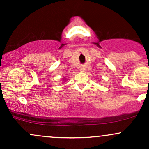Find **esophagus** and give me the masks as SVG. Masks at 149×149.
<instances>
[{"mask_svg":"<svg viewBox=\"0 0 149 149\" xmlns=\"http://www.w3.org/2000/svg\"><path fill=\"white\" fill-rule=\"evenodd\" d=\"M81 70H82V71H85V66H82V67H81Z\"/></svg>","mask_w":149,"mask_h":149,"instance_id":"esophagus-1","label":"esophagus"}]
</instances>
